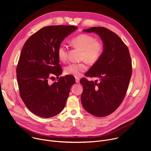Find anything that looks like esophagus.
<instances>
[{
	"label": "esophagus",
	"instance_id": "obj_1",
	"mask_svg": "<svg viewBox=\"0 0 151 151\" xmlns=\"http://www.w3.org/2000/svg\"><path fill=\"white\" fill-rule=\"evenodd\" d=\"M75 81H76V83H79V81H80V79L79 78H75Z\"/></svg>",
	"mask_w": 151,
	"mask_h": 151
}]
</instances>
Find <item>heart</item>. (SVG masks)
<instances>
[{"instance_id":"heart-1","label":"heart","mask_w":151,"mask_h":151,"mask_svg":"<svg viewBox=\"0 0 151 151\" xmlns=\"http://www.w3.org/2000/svg\"><path fill=\"white\" fill-rule=\"evenodd\" d=\"M70 44L75 48L81 51L80 59L89 64H93L97 63L101 58L103 52V44L101 41L90 35L81 34L70 40ZM57 57L61 61L67 60V48L61 45L57 51ZM87 66L83 63H72L69 64L64 69L67 75L79 76L87 70Z\"/></svg>"}]
</instances>
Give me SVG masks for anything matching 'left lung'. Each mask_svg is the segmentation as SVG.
Returning a JSON list of instances; mask_svg holds the SVG:
<instances>
[{"instance_id":"1","label":"left lung","mask_w":151,"mask_h":151,"mask_svg":"<svg viewBox=\"0 0 151 151\" xmlns=\"http://www.w3.org/2000/svg\"><path fill=\"white\" fill-rule=\"evenodd\" d=\"M95 33L102 40L103 52L100 60L85 75L97 78L96 82L82 78L81 102L90 114L104 117L114 112L123 101L132 76V66L128 49L121 38L104 27L83 30Z\"/></svg>"}]
</instances>
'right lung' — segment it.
I'll return each instance as SVG.
<instances>
[{"instance_id":"right-lung-1","label":"right lung","mask_w":151,"mask_h":151,"mask_svg":"<svg viewBox=\"0 0 151 151\" xmlns=\"http://www.w3.org/2000/svg\"><path fill=\"white\" fill-rule=\"evenodd\" d=\"M78 29L72 26H50L40 29L26 42L17 67L20 97L34 114L51 118L62 111L75 77H60L57 49L61 43ZM57 76V81H49Z\"/></svg>"}]
</instances>
